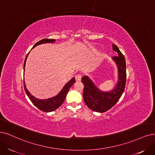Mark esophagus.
<instances>
[{"label": "esophagus", "instance_id": "obj_1", "mask_svg": "<svg viewBox=\"0 0 155 155\" xmlns=\"http://www.w3.org/2000/svg\"><path fill=\"white\" fill-rule=\"evenodd\" d=\"M81 78H82V76L81 75V74H77V75L75 76V80H76V81H77V82L81 81Z\"/></svg>", "mask_w": 155, "mask_h": 155}]
</instances>
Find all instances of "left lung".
Here are the masks:
<instances>
[{
	"label": "left lung",
	"instance_id": "1",
	"mask_svg": "<svg viewBox=\"0 0 155 155\" xmlns=\"http://www.w3.org/2000/svg\"><path fill=\"white\" fill-rule=\"evenodd\" d=\"M112 50L118 54L112 59L115 62L118 70V81L116 86L109 91H101L88 76L82 78L84 85L83 98L85 104L93 111L105 112L115 105L124 92L127 81L126 61L124 55L116 45H112Z\"/></svg>",
	"mask_w": 155,
	"mask_h": 155
}]
</instances>
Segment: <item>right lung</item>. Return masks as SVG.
Returning a JSON list of instances; mask_svg holds the SVG:
<instances>
[{
    "instance_id": "add662e5",
    "label": "right lung",
    "mask_w": 155,
    "mask_h": 155,
    "mask_svg": "<svg viewBox=\"0 0 155 155\" xmlns=\"http://www.w3.org/2000/svg\"><path fill=\"white\" fill-rule=\"evenodd\" d=\"M55 41V39H43L40 40L38 43H36L35 45H34L32 48L36 47V46L43 44V43H54ZM29 54L28 52L25 57V59L24 61V71H25V62L27 58V56ZM75 82V78L74 77L72 78L70 81H69L67 84H65V85L62 90L57 94V95L52 97V98H50L45 100H41L35 98V97L33 96L28 91L26 87V85L25 84V81L24 80V89L27 95L28 96V98H30L32 104L35 105L36 107H38L39 110H41L43 112H52L56 110L57 108H58L62 104L63 102L64 101V100L66 97V95L68 93L69 90L71 88V87Z\"/></svg>"
}]
</instances>
